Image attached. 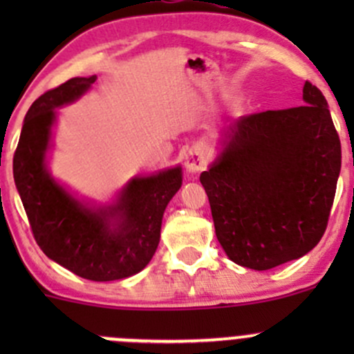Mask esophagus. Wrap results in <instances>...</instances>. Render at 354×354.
Instances as JSON below:
<instances>
[{"label": "esophagus", "instance_id": "34e87169", "mask_svg": "<svg viewBox=\"0 0 354 354\" xmlns=\"http://www.w3.org/2000/svg\"><path fill=\"white\" fill-rule=\"evenodd\" d=\"M207 164V157L203 154L200 149H192L190 152H188L187 157H185V167H187L188 173H200V171L205 167Z\"/></svg>", "mask_w": 354, "mask_h": 354}]
</instances>
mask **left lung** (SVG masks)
<instances>
[{
	"mask_svg": "<svg viewBox=\"0 0 354 354\" xmlns=\"http://www.w3.org/2000/svg\"><path fill=\"white\" fill-rule=\"evenodd\" d=\"M305 104L241 116L200 174L216 236L234 263L269 270L324 236L341 171V140L326 97L305 82Z\"/></svg>",
	"mask_w": 354,
	"mask_h": 354,
	"instance_id": "1",
	"label": "left lung"
}]
</instances>
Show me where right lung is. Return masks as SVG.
<instances>
[{"label":"right lung","instance_id":"1","mask_svg":"<svg viewBox=\"0 0 354 354\" xmlns=\"http://www.w3.org/2000/svg\"><path fill=\"white\" fill-rule=\"evenodd\" d=\"M75 77L35 99L13 156V178L32 233L56 263L88 281H118L140 272L154 257L164 210L181 188V167L131 178L108 205H91L51 176L46 154L56 109L77 101L95 82Z\"/></svg>","mask_w":354,"mask_h":354}]
</instances>
